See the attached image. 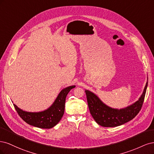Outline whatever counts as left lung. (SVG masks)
Instances as JSON below:
<instances>
[{
	"label": "left lung",
	"instance_id": "left-lung-1",
	"mask_svg": "<svg viewBox=\"0 0 154 154\" xmlns=\"http://www.w3.org/2000/svg\"><path fill=\"white\" fill-rule=\"evenodd\" d=\"M148 82L142 95L132 105L126 108L116 109L106 105L94 93L85 90L90 112L95 122L102 127H114L122 125L134 118L141 110L145 96Z\"/></svg>",
	"mask_w": 154,
	"mask_h": 154
}]
</instances>
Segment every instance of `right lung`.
<instances>
[{"label":"right lung","instance_id":"obj_1","mask_svg":"<svg viewBox=\"0 0 154 154\" xmlns=\"http://www.w3.org/2000/svg\"><path fill=\"white\" fill-rule=\"evenodd\" d=\"M75 85L63 88L59 93L53 105L47 110L38 112H29L22 110L13 104L20 117L27 124L40 128H51L57 125L64 114L66 98L69 92Z\"/></svg>","mask_w":154,"mask_h":154}]
</instances>
